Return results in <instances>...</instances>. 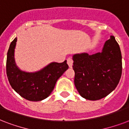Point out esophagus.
<instances>
[{"mask_svg": "<svg viewBox=\"0 0 129 129\" xmlns=\"http://www.w3.org/2000/svg\"><path fill=\"white\" fill-rule=\"evenodd\" d=\"M73 63V60L72 58H71V57L68 58V59H67V64H69V67L70 68L72 67Z\"/></svg>", "mask_w": 129, "mask_h": 129, "instance_id": "1", "label": "esophagus"}]
</instances>
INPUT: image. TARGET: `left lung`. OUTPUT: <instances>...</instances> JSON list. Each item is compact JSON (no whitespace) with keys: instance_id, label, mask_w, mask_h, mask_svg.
<instances>
[{"instance_id":"8db88e82","label":"left lung","mask_w":129,"mask_h":129,"mask_svg":"<svg viewBox=\"0 0 129 129\" xmlns=\"http://www.w3.org/2000/svg\"><path fill=\"white\" fill-rule=\"evenodd\" d=\"M73 59L74 84L84 99L99 100L118 86L122 70V54L114 36L105 42L102 52L75 54Z\"/></svg>"}]
</instances>
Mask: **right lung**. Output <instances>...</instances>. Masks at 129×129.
<instances>
[{
    "label": "right lung",
    "mask_w": 129,
    "mask_h": 129,
    "mask_svg": "<svg viewBox=\"0 0 129 129\" xmlns=\"http://www.w3.org/2000/svg\"><path fill=\"white\" fill-rule=\"evenodd\" d=\"M17 39L11 43L7 52L6 72L9 84L13 90L25 99L31 101L43 100L54 90L57 80L67 70V61L52 62L36 73L20 71L15 65L13 53Z\"/></svg>",
    "instance_id": "1"
}]
</instances>
